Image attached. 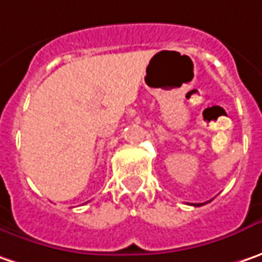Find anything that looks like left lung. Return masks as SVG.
I'll use <instances>...</instances> for the list:
<instances>
[{"label":"left lung","mask_w":262,"mask_h":262,"mask_svg":"<svg viewBox=\"0 0 262 262\" xmlns=\"http://www.w3.org/2000/svg\"><path fill=\"white\" fill-rule=\"evenodd\" d=\"M192 205H195V207H201V205H204V204H192Z\"/></svg>","instance_id":"8db88e82"}]
</instances>
